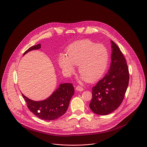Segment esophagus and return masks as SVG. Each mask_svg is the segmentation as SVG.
<instances>
[{
	"mask_svg": "<svg viewBox=\"0 0 147 147\" xmlns=\"http://www.w3.org/2000/svg\"><path fill=\"white\" fill-rule=\"evenodd\" d=\"M76 90L78 91H82L84 90V88H82L81 86H78L76 88Z\"/></svg>",
	"mask_w": 147,
	"mask_h": 147,
	"instance_id": "1",
	"label": "esophagus"
}]
</instances>
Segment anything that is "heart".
<instances>
[{
  "mask_svg": "<svg viewBox=\"0 0 147 147\" xmlns=\"http://www.w3.org/2000/svg\"><path fill=\"white\" fill-rule=\"evenodd\" d=\"M109 53L106 46L90 40L77 41L67 49L66 57L61 55L59 65L66 74L74 72V65L78 66L81 78L94 81L105 72L109 63Z\"/></svg>",
  "mask_w": 147,
  "mask_h": 147,
  "instance_id": "heart-1",
  "label": "heart"
}]
</instances>
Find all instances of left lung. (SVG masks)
Segmentation results:
<instances>
[{"label": "left lung", "instance_id": "1", "mask_svg": "<svg viewBox=\"0 0 147 147\" xmlns=\"http://www.w3.org/2000/svg\"><path fill=\"white\" fill-rule=\"evenodd\" d=\"M111 62L108 74L92 88L90 108L95 114L105 115L119 108L125 96L129 80L125 58L119 47L111 40Z\"/></svg>", "mask_w": 147, "mask_h": 147}]
</instances>
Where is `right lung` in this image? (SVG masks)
I'll list each match as a JSON object with an SVG mask.
<instances>
[{
    "label": "right lung",
    "mask_w": 147,
    "mask_h": 147,
    "mask_svg": "<svg viewBox=\"0 0 147 147\" xmlns=\"http://www.w3.org/2000/svg\"><path fill=\"white\" fill-rule=\"evenodd\" d=\"M40 44L30 47L23 54L30 51L39 49ZM74 88L70 83L61 84L58 88L46 100L36 101L22 94L30 111L42 120H53L62 116L67 111L69 103L74 94Z\"/></svg>",
    "instance_id": "obj_1"
}]
</instances>
